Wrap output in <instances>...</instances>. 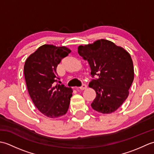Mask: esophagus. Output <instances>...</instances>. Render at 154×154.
I'll return each instance as SVG.
<instances>
[{
  "label": "esophagus",
  "instance_id": "1",
  "mask_svg": "<svg viewBox=\"0 0 154 154\" xmlns=\"http://www.w3.org/2000/svg\"><path fill=\"white\" fill-rule=\"evenodd\" d=\"M79 88L81 90H85V89H87V85H86L85 84H83V85H82V86H81Z\"/></svg>",
  "mask_w": 154,
  "mask_h": 154
}]
</instances>
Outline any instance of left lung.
Returning <instances> with one entry per match:
<instances>
[{
	"label": "left lung",
	"instance_id": "1",
	"mask_svg": "<svg viewBox=\"0 0 154 154\" xmlns=\"http://www.w3.org/2000/svg\"><path fill=\"white\" fill-rule=\"evenodd\" d=\"M78 53L89 63L92 77H97L89 85L97 94L91 106L103 114L115 111L127 99L134 80L130 55L124 48L103 39L79 45Z\"/></svg>",
	"mask_w": 154,
	"mask_h": 154
}]
</instances>
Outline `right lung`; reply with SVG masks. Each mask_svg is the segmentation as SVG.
I'll use <instances>...</instances> for the list:
<instances>
[{
    "label": "right lung",
    "instance_id": "add662e5",
    "mask_svg": "<svg viewBox=\"0 0 154 154\" xmlns=\"http://www.w3.org/2000/svg\"><path fill=\"white\" fill-rule=\"evenodd\" d=\"M71 52L66 47L42 45L26 60L24 77L29 94L35 106L45 116L58 118L69 106L71 88L58 84L57 67Z\"/></svg>",
    "mask_w": 154,
    "mask_h": 154
}]
</instances>
